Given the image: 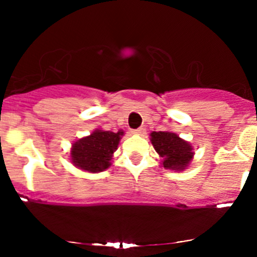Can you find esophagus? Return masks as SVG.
<instances>
[{
  "instance_id": "esophagus-1",
  "label": "esophagus",
  "mask_w": 257,
  "mask_h": 257,
  "mask_svg": "<svg viewBox=\"0 0 257 257\" xmlns=\"http://www.w3.org/2000/svg\"><path fill=\"white\" fill-rule=\"evenodd\" d=\"M144 129L143 128H138V129H134V131H132V134L134 135H140L141 133H143Z\"/></svg>"
}]
</instances>
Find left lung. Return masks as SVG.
<instances>
[{"instance_id": "left-lung-1", "label": "left lung", "mask_w": 257, "mask_h": 257, "mask_svg": "<svg viewBox=\"0 0 257 257\" xmlns=\"http://www.w3.org/2000/svg\"><path fill=\"white\" fill-rule=\"evenodd\" d=\"M156 152L162 158V166L174 172L187 169L192 162L193 146L173 132H152L150 134Z\"/></svg>"}]
</instances>
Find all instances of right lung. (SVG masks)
<instances>
[{"label":"right lung","instance_id":"obj_1","mask_svg":"<svg viewBox=\"0 0 257 257\" xmlns=\"http://www.w3.org/2000/svg\"><path fill=\"white\" fill-rule=\"evenodd\" d=\"M124 135L119 129L117 133L95 129L88 137L72 143L70 161L78 169L88 173H100L112 166L111 159Z\"/></svg>","mask_w":257,"mask_h":257}]
</instances>
